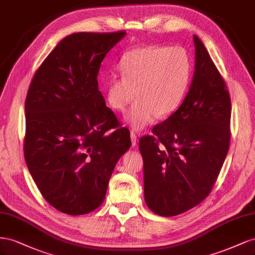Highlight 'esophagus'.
<instances>
[{"label":"esophagus","instance_id":"esophagus-1","mask_svg":"<svg viewBox=\"0 0 255 255\" xmlns=\"http://www.w3.org/2000/svg\"><path fill=\"white\" fill-rule=\"evenodd\" d=\"M130 137H131V144H132V147H134L136 143H137V139H136V135H135V132L131 131L130 132Z\"/></svg>","mask_w":255,"mask_h":255}]
</instances>
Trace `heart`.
I'll list each match as a JSON object with an SVG mask.
<instances>
[{
	"mask_svg": "<svg viewBox=\"0 0 255 255\" xmlns=\"http://www.w3.org/2000/svg\"><path fill=\"white\" fill-rule=\"evenodd\" d=\"M119 69L123 77H113L108 83V104L125 112L136 97L126 121L141 130L157 116L164 119L178 110L190 84L192 62L183 47L147 46L124 54Z\"/></svg>",
	"mask_w": 255,
	"mask_h": 255,
	"instance_id": "1",
	"label": "heart"
}]
</instances>
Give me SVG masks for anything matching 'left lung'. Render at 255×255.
Returning <instances> with one entry per match:
<instances>
[{
  "instance_id": "1",
  "label": "left lung",
  "mask_w": 255,
  "mask_h": 255,
  "mask_svg": "<svg viewBox=\"0 0 255 255\" xmlns=\"http://www.w3.org/2000/svg\"><path fill=\"white\" fill-rule=\"evenodd\" d=\"M195 67L183 104L144 135V199L162 217L183 214L204 200L219 175L231 140V98L205 46L193 35Z\"/></svg>"
}]
</instances>
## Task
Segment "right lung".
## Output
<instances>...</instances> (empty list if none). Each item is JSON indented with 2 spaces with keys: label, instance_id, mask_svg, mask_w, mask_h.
I'll list each match as a JSON object with an SVG mask.
<instances>
[{
  "label": "right lung",
  "instance_id": "add662e5",
  "mask_svg": "<svg viewBox=\"0 0 255 255\" xmlns=\"http://www.w3.org/2000/svg\"><path fill=\"white\" fill-rule=\"evenodd\" d=\"M125 35L67 36L36 70L27 91L25 162L43 198L64 214H89L101 205L116 163L131 145L97 81L101 62Z\"/></svg>",
  "mask_w": 255,
  "mask_h": 255
}]
</instances>
